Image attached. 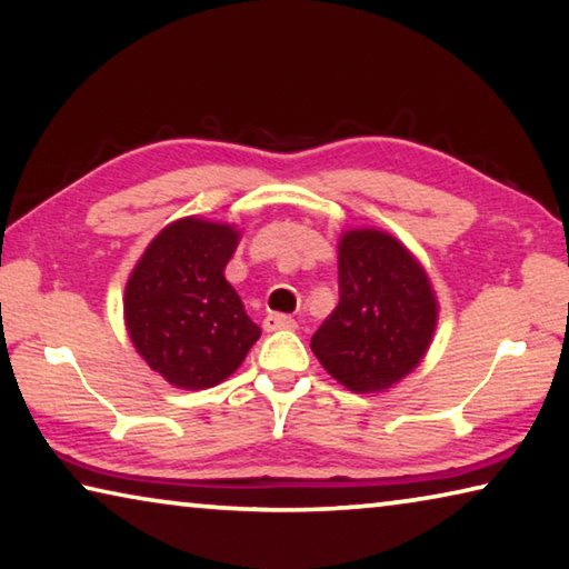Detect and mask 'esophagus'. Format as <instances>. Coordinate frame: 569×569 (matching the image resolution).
<instances>
[{"mask_svg": "<svg viewBox=\"0 0 569 569\" xmlns=\"http://www.w3.org/2000/svg\"><path fill=\"white\" fill-rule=\"evenodd\" d=\"M266 331H281V329H296V321L286 313H268L263 319Z\"/></svg>", "mask_w": 569, "mask_h": 569, "instance_id": "obj_1", "label": "esophagus"}]
</instances>
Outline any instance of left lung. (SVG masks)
Segmentation results:
<instances>
[{
    "instance_id": "obj_1",
    "label": "left lung",
    "mask_w": 569,
    "mask_h": 569,
    "mask_svg": "<svg viewBox=\"0 0 569 569\" xmlns=\"http://www.w3.org/2000/svg\"><path fill=\"white\" fill-rule=\"evenodd\" d=\"M437 326L423 268L383 230H349L339 243V306L311 349L356 393L389 389L419 366Z\"/></svg>"
}]
</instances>
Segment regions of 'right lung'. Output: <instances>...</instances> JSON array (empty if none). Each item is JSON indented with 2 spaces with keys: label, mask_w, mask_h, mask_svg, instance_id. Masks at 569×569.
<instances>
[{
  "label": "right lung",
  "mask_w": 569,
  "mask_h": 569,
  "mask_svg": "<svg viewBox=\"0 0 569 569\" xmlns=\"http://www.w3.org/2000/svg\"><path fill=\"white\" fill-rule=\"evenodd\" d=\"M238 230L182 218L152 240L124 288V321L152 371L180 389H208L243 363L261 329L226 281Z\"/></svg>",
  "instance_id": "obj_1"
}]
</instances>
